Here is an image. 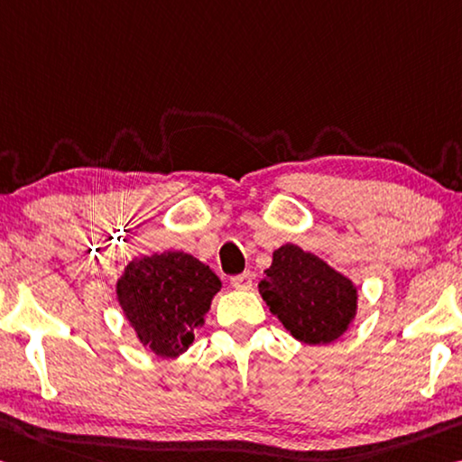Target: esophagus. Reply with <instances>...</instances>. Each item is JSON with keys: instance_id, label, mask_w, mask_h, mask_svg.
Returning <instances> with one entry per match:
<instances>
[{"instance_id": "esophagus-1", "label": "esophagus", "mask_w": 462, "mask_h": 462, "mask_svg": "<svg viewBox=\"0 0 462 462\" xmlns=\"http://www.w3.org/2000/svg\"><path fill=\"white\" fill-rule=\"evenodd\" d=\"M230 283H232V288H236V290H251L253 288V275L248 273V271H245V273L234 275Z\"/></svg>"}]
</instances>
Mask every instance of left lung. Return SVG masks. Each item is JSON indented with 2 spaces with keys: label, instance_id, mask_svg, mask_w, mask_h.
<instances>
[{
  "label": "left lung",
  "instance_id": "8db88e82",
  "mask_svg": "<svg viewBox=\"0 0 462 462\" xmlns=\"http://www.w3.org/2000/svg\"><path fill=\"white\" fill-rule=\"evenodd\" d=\"M259 294L282 325L309 346H327L339 339L357 312L354 282L317 254L290 243L273 253Z\"/></svg>",
  "mask_w": 462,
  "mask_h": 462
}]
</instances>
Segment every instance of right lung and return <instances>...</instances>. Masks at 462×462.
I'll list each match as a JSON object with an SVG mask.
<instances>
[{
    "label": "right lung",
    "mask_w": 462,
    "mask_h": 462,
    "mask_svg": "<svg viewBox=\"0 0 462 462\" xmlns=\"http://www.w3.org/2000/svg\"><path fill=\"white\" fill-rule=\"evenodd\" d=\"M219 288V277L193 254L164 251L129 263L116 300L143 347L177 357L193 343Z\"/></svg>",
    "instance_id": "add662e5"
}]
</instances>
